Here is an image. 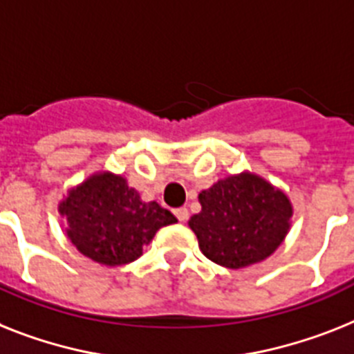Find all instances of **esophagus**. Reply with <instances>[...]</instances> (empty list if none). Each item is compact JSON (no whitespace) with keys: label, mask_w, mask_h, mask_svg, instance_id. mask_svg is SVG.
Wrapping results in <instances>:
<instances>
[{"label":"esophagus","mask_w":354,"mask_h":354,"mask_svg":"<svg viewBox=\"0 0 354 354\" xmlns=\"http://www.w3.org/2000/svg\"><path fill=\"white\" fill-rule=\"evenodd\" d=\"M174 213H175V217L179 218L180 223H184V221L188 218V208H177Z\"/></svg>","instance_id":"esophagus-1"}]
</instances>
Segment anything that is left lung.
Wrapping results in <instances>:
<instances>
[{
	"instance_id": "8db88e82",
	"label": "left lung",
	"mask_w": 354,
	"mask_h": 354,
	"mask_svg": "<svg viewBox=\"0 0 354 354\" xmlns=\"http://www.w3.org/2000/svg\"><path fill=\"white\" fill-rule=\"evenodd\" d=\"M201 213L189 218L209 261L239 270L261 262L282 244L293 208L288 195L250 171L230 175L198 194Z\"/></svg>"
}]
</instances>
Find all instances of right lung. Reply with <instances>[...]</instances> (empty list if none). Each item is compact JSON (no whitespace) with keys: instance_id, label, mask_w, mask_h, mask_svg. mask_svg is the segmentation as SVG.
Listing matches in <instances>:
<instances>
[{"instance_id":"add662e5","label":"right lung","mask_w":354,"mask_h":354,"mask_svg":"<svg viewBox=\"0 0 354 354\" xmlns=\"http://www.w3.org/2000/svg\"><path fill=\"white\" fill-rule=\"evenodd\" d=\"M59 213L66 235L84 257L104 266L130 264L142 255L157 230L177 223L156 201L142 203L124 177L99 171L68 189Z\"/></svg>"}]
</instances>
